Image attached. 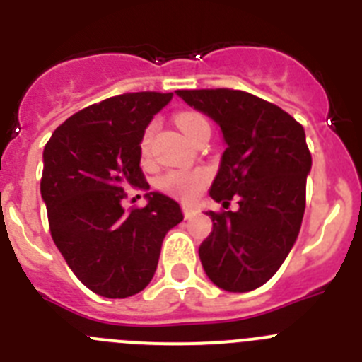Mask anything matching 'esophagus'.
<instances>
[{
    "instance_id": "1",
    "label": "esophagus",
    "mask_w": 362,
    "mask_h": 362,
    "mask_svg": "<svg viewBox=\"0 0 362 362\" xmlns=\"http://www.w3.org/2000/svg\"><path fill=\"white\" fill-rule=\"evenodd\" d=\"M183 216L185 219H192V217L196 216V210L190 209V206H183Z\"/></svg>"
}]
</instances>
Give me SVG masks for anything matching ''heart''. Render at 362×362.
Returning <instances> with one entry per match:
<instances>
[{
	"mask_svg": "<svg viewBox=\"0 0 362 362\" xmlns=\"http://www.w3.org/2000/svg\"><path fill=\"white\" fill-rule=\"evenodd\" d=\"M175 123H177L181 132H183L188 139L194 137L197 129H201L204 124H209L201 114L190 110L179 112L177 116H175ZM150 139H152V127L146 129L145 136H143L141 139L143 156L148 153ZM206 179H209V174L204 170H170L158 179V187L161 188V190L172 194V196L179 197V199L190 201L199 194L201 188L206 183Z\"/></svg>",
	"mask_w": 362,
	"mask_h": 362,
	"instance_id": "obj_1",
	"label": "heart"
}]
</instances>
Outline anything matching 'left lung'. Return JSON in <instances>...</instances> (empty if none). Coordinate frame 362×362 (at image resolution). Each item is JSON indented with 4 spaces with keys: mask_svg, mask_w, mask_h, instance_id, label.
Listing matches in <instances>:
<instances>
[{
    "mask_svg": "<svg viewBox=\"0 0 362 362\" xmlns=\"http://www.w3.org/2000/svg\"><path fill=\"white\" fill-rule=\"evenodd\" d=\"M219 124L226 148L210 197L235 212H212L199 246L209 279L226 292H250L283 264L299 235L312 156L305 129L276 105L243 90H175Z\"/></svg>",
    "mask_w": 362,
    "mask_h": 362,
    "instance_id": "8db88e82",
    "label": "left lung"
}]
</instances>
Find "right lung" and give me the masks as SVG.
<instances>
[{"label":"right lung","mask_w":362,"mask_h":362,"mask_svg":"<svg viewBox=\"0 0 362 362\" xmlns=\"http://www.w3.org/2000/svg\"><path fill=\"white\" fill-rule=\"evenodd\" d=\"M172 94L134 92L83 108L54 130L43 150L41 197L57 250L86 288L108 299L139 293L158 268L166 232L181 206L148 192L141 139ZM127 187L147 192V206L127 213Z\"/></svg>","instance_id":"1"}]
</instances>
